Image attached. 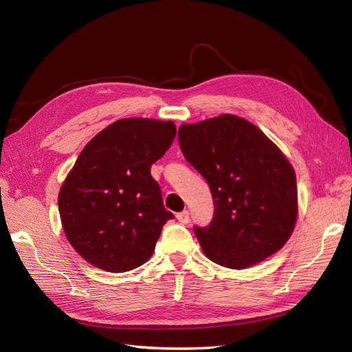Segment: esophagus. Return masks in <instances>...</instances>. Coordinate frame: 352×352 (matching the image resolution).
Returning a JSON list of instances; mask_svg holds the SVG:
<instances>
[{
	"instance_id": "esophagus-1",
	"label": "esophagus",
	"mask_w": 352,
	"mask_h": 352,
	"mask_svg": "<svg viewBox=\"0 0 352 352\" xmlns=\"http://www.w3.org/2000/svg\"><path fill=\"white\" fill-rule=\"evenodd\" d=\"M176 219L182 223V225H186V223H189V211H182V212H177L176 214Z\"/></svg>"
}]
</instances>
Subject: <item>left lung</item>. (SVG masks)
I'll return each instance as SVG.
<instances>
[{"mask_svg": "<svg viewBox=\"0 0 352 352\" xmlns=\"http://www.w3.org/2000/svg\"><path fill=\"white\" fill-rule=\"evenodd\" d=\"M179 145L207 180L214 217L194 228L207 257L229 269H247L278 252L298 214L294 167L257 126L221 114L182 124Z\"/></svg>", "mask_w": 352, "mask_h": 352, "instance_id": "1", "label": "left lung"}]
</instances>
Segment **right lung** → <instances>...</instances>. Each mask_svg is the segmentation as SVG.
Masks as SVG:
<instances>
[{
  "mask_svg": "<svg viewBox=\"0 0 352 352\" xmlns=\"http://www.w3.org/2000/svg\"><path fill=\"white\" fill-rule=\"evenodd\" d=\"M173 122L117 120L85 145L58 194L63 230L80 257L123 273L150 260L166 221L151 166L173 144Z\"/></svg>",
  "mask_w": 352,
  "mask_h": 352,
  "instance_id": "add662e5",
  "label": "right lung"
}]
</instances>
